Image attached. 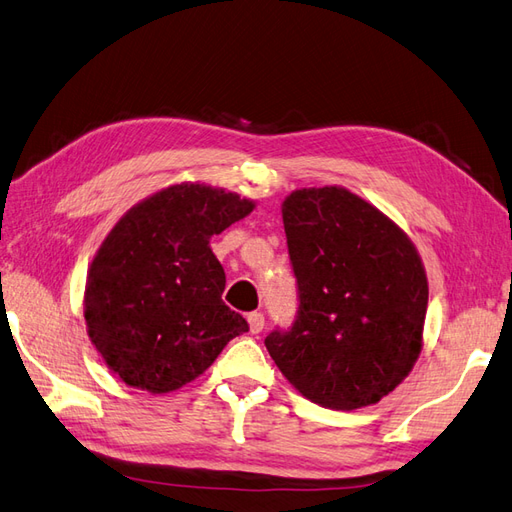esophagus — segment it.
<instances>
[{
    "label": "esophagus",
    "instance_id": "34e87169",
    "mask_svg": "<svg viewBox=\"0 0 512 512\" xmlns=\"http://www.w3.org/2000/svg\"><path fill=\"white\" fill-rule=\"evenodd\" d=\"M247 323H249V332L252 334H260L265 328V317L263 313H258V310H254V313L247 315Z\"/></svg>",
    "mask_w": 512,
    "mask_h": 512
}]
</instances>
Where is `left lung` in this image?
<instances>
[{
	"label": "left lung",
	"mask_w": 512,
	"mask_h": 512,
	"mask_svg": "<svg viewBox=\"0 0 512 512\" xmlns=\"http://www.w3.org/2000/svg\"><path fill=\"white\" fill-rule=\"evenodd\" d=\"M282 221L299 310L291 330L265 339L273 363L323 408L378 404L423 347L428 278L417 247L343 186L293 191Z\"/></svg>",
	"instance_id": "8db88e82"
}]
</instances>
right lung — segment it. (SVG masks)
I'll return each mask as SVG.
<instances>
[{"instance_id":"1","label":"right lung","mask_w":512,"mask_h":512,"mask_svg":"<svg viewBox=\"0 0 512 512\" xmlns=\"http://www.w3.org/2000/svg\"><path fill=\"white\" fill-rule=\"evenodd\" d=\"M254 206L239 193L182 182L145 197L108 232L86 276L84 319L95 350L128 386L176 391L249 330L223 304L226 273L210 236Z\"/></svg>"}]
</instances>
